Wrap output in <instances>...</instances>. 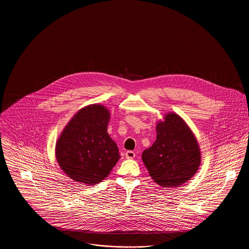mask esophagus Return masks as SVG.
<instances>
[{"label": "esophagus", "instance_id": "esophagus-1", "mask_svg": "<svg viewBox=\"0 0 249 249\" xmlns=\"http://www.w3.org/2000/svg\"><path fill=\"white\" fill-rule=\"evenodd\" d=\"M125 157L127 158V159H133L134 157H135V153L133 152V151H131V150H128L126 153H125Z\"/></svg>", "mask_w": 249, "mask_h": 249}]
</instances>
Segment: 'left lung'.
<instances>
[{
    "mask_svg": "<svg viewBox=\"0 0 249 249\" xmlns=\"http://www.w3.org/2000/svg\"><path fill=\"white\" fill-rule=\"evenodd\" d=\"M157 139L142 154V160L155 182L176 188L192 178L201 163L197 140L186 122L175 113L166 115L156 127Z\"/></svg>",
    "mask_w": 249,
    "mask_h": 249,
    "instance_id": "8db88e82",
    "label": "left lung"
}]
</instances>
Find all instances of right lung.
Instances as JSON below:
<instances>
[{"label":"right lung","mask_w":249,"mask_h":249,"mask_svg":"<svg viewBox=\"0 0 249 249\" xmlns=\"http://www.w3.org/2000/svg\"><path fill=\"white\" fill-rule=\"evenodd\" d=\"M109 119L106 107L89 106L74 115L59 136L57 160L62 171L75 182L98 184L118 162V145L107 133Z\"/></svg>","instance_id":"1"}]
</instances>
